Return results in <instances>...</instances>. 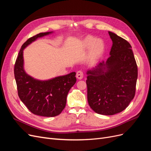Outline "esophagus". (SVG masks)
I'll use <instances>...</instances> for the list:
<instances>
[{
  "mask_svg": "<svg viewBox=\"0 0 151 151\" xmlns=\"http://www.w3.org/2000/svg\"><path fill=\"white\" fill-rule=\"evenodd\" d=\"M83 76H84V74H83V72L81 71V70H79L77 71L76 73V77L78 79H82L83 78Z\"/></svg>",
  "mask_w": 151,
  "mask_h": 151,
  "instance_id": "obj_1",
  "label": "esophagus"
}]
</instances>
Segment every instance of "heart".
<instances>
[{
  "label": "heart",
  "instance_id": "b5f03b06",
  "mask_svg": "<svg viewBox=\"0 0 151 151\" xmlns=\"http://www.w3.org/2000/svg\"><path fill=\"white\" fill-rule=\"evenodd\" d=\"M82 47L85 50L90 48V58L92 60H96L101 57L104 53L105 45L101 39H98L94 36H88L83 41Z\"/></svg>",
  "mask_w": 151,
  "mask_h": 151
}]
</instances>
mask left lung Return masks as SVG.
<instances>
[{
    "instance_id": "left-lung-1",
    "label": "left lung",
    "mask_w": 151,
    "mask_h": 151,
    "mask_svg": "<svg viewBox=\"0 0 151 151\" xmlns=\"http://www.w3.org/2000/svg\"><path fill=\"white\" fill-rule=\"evenodd\" d=\"M113 45L106 62L87 72L88 101L100 115H113L129 106L135 94L138 69L130 44L108 32Z\"/></svg>"
}]
</instances>
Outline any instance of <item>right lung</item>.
<instances>
[{"label":"right lung","mask_w":151,"mask_h":151,"mask_svg":"<svg viewBox=\"0 0 151 151\" xmlns=\"http://www.w3.org/2000/svg\"><path fill=\"white\" fill-rule=\"evenodd\" d=\"M52 33H41L27 40L22 45L14 70L21 101L35 115L47 117L57 116L64 109L68 91L76 83V74L73 72L47 81L34 79L24 69L23 50L36 39Z\"/></svg>","instance_id":"right-lung-1"}]
</instances>
